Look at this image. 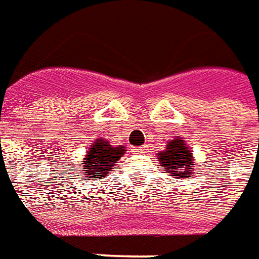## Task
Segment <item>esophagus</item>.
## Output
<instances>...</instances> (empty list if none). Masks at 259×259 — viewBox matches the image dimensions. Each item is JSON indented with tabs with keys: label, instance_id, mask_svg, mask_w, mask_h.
<instances>
[{
	"label": "esophagus",
	"instance_id": "obj_1",
	"mask_svg": "<svg viewBox=\"0 0 259 259\" xmlns=\"http://www.w3.org/2000/svg\"><path fill=\"white\" fill-rule=\"evenodd\" d=\"M134 150L137 153H145V146H141V147H134Z\"/></svg>",
	"mask_w": 259,
	"mask_h": 259
}]
</instances>
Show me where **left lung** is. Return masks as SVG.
Listing matches in <instances>:
<instances>
[{
	"mask_svg": "<svg viewBox=\"0 0 259 259\" xmlns=\"http://www.w3.org/2000/svg\"><path fill=\"white\" fill-rule=\"evenodd\" d=\"M158 161L161 164L159 166L164 168L170 176L186 179L194 175V155L182 137L170 139L166 143V149L162 153H158Z\"/></svg>",
	"mask_w": 259,
	"mask_h": 259,
	"instance_id": "obj_1",
	"label": "left lung"
}]
</instances>
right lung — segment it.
<instances>
[{"label": "right lung", "instance_id": "1", "mask_svg": "<svg viewBox=\"0 0 259 259\" xmlns=\"http://www.w3.org/2000/svg\"><path fill=\"white\" fill-rule=\"evenodd\" d=\"M125 153V147L121 145L112 146L105 139H97L91 145V147L81 159V169H84V178L104 179L106 175H109V170L114 168L117 161L122 154Z\"/></svg>", "mask_w": 259, "mask_h": 259}]
</instances>
